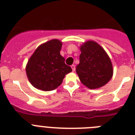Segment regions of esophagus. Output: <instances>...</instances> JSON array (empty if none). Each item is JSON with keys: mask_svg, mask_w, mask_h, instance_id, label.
Returning <instances> with one entry per match:
<instances>
[{"mask_svg": "<svg viewBox=\"0 0 135 135\" xmlns=\"http://www.w3.org/2000/svg\"><path fill=\"white\" fill-rule=\"evenodd\" d=\"M71 69H72V71H74L75 70H76V68H75V65H71Z\"/></svg>", "mask_w": 135, "mask_h": 135, "instance_id": "obj_1", "label": "esophagus"}]
</instances>
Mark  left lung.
I'll return each instance as SVG.
<instances>
[{"label": "left lung", "instance_id": "8db88e82", "mask_svg": "<svg viewBox=\"0 0 135 135\" xmlns=\"http://www.w3.org/2000/svg\"><path fill=\"white\" fill-rule=\"evenodd\" d=\"M80 64L76 72L82 84L90 89L107 84L113 75V68L105 50L94 41H88L80 46Z\"/></svg>", "mask_w": 135, "mask_h": 135}]
</instances>
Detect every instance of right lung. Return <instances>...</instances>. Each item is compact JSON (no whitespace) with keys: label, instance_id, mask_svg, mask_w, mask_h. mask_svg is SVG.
Returning <instances> with one entry per match:
<instances>
[{"label":"right lung","instance_id":"right-lung-1","mask_svg":"<svg viewBox=\"0 0 135 135\" xmlns=\"http://www.w3.org/2000/svg\"><path fill=\"white\" fill-rule=\"evenodd\" d=\"M62 43L51 40L39 46L26 65V74L31 84L40 90H53L61 84L65 74L71 71L60 55Z\"/></svg>","mask_w":135,"mask_h":135}]
</instances>
